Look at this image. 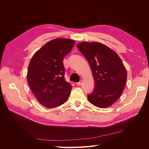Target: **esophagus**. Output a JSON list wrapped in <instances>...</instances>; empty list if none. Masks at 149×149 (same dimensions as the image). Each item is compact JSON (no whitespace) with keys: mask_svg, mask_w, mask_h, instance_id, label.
<instances>
[{"mask_svg":"<svg viewBox=\"0 0 149 149\" xmlns=\"http://www.w3.org/2000/svg\"><path fill=\"white\" fill-rule=\"evenodd\" d=\"M83 83V81L81 80V81H80L79 82V83H76V84H77L78 86H80V85H81V84Z\"/></svg>","mask_w":149,"mask_h":149,"instance_id":"obj_1","label":"esophagus"}]
</instances>
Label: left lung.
Wrapping results in <instances>:
<instances>
[{"label": "left lung", "instance_id": "8db88e82", "mask_svg": "<svg viewBox=\"0 0 149 149\" xmlns=\"http://www.w3.org/2000/svg\"><path fill=\"white\" fill-rule=\"evenodd\" d=\"M77 47L91 66L95 83L88 101L100 108L112 106L123 93L127 81L123 61L113 49L100 42H81Z\"/></svg>", "mask_w": 149, "mask_h": 149}]
</instances>
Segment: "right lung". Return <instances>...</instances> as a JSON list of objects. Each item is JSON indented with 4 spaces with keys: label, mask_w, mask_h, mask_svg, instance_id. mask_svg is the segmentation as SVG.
I'll list each match as a JSON object with an SVG mask.
<instances>
[{
    "label": "right lung",
    "mask_w": 149,
    "mask_h": 149,
    "mask_svg": "<svg viewBox=\"0 0 149 149\" xmlns=\"http://www.w3.org/2000/svg\"><path fill=\"white\" fill-rule=\"evenodd\" d=\"M74 43L68 38L52 40L31 58L26 74L28 83L38 102L45 107H58L69 97L72 86L65 81L63 61Z\"/></svg>",
    "instance_id": "obj_1"
}]
</instances>
